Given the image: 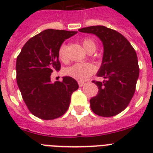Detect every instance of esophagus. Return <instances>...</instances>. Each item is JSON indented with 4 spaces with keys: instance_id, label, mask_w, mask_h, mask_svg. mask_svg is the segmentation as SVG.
Instances as JSON below:
<instances>
[{
    "instance_id": "1",
    "label": "esophagus",
    "mask_w": 153,
    "mask_h": 153,
    "mask_svg": "<svg viewBox=\"0 0 153 153\" xmlns=\"http://www.w3.org/2000/svg\"><path fill=\"white\" fill-rule=\"evenodd\" d=\"M84 85H85V82H79V86H80V87L83 86Z\"/></svg>"
}]
</instances>
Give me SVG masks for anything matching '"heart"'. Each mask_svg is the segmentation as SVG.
Returning <instances> with one entry per match:
<instances>
[{"instance_id": "obj_1", "label": "heart", "mask_w": 153, "mask_h": 153, "mask_svg": "<svg viewBox=\"0 0 153 153\" xmlns=\"http://www.w3.org/2000/svg\"><path fill=\"white\" fill-rule=\"evenodd\" d=\"M82 46L87 52L92 53L96 50V43L93 39L88 37L84 38L82 40ZM58 57L60 61L67 62V57L66 55V45L62 44L60 46L58 51ZM96 71V67L94 65L89 62H78L72 65L71 67L65 69V74L67 76L71 77L73 79L79 81H85L89 77Z\"/></svg>"}]
</instances>
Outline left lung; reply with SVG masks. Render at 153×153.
<instances>
[{"mask_svg": "<svg viewBox=\"0 0 153 153\" xmlns=\"http://www.w3.org/2000/svg\"><path fill=\"white\" fill-rule=\"evenodd\" d=\"M79 31L96 35L104 48L97 75L105 80L93 81L98 92L90 100L91 109L98 116H115L128 106L135 93L140 71L137 53L128 39L114 29L98 25Z\"/></svg>", "mask_w": 153, "mask_h": 153, "instance_id": "1", "label": "left lung"}]
</instances>
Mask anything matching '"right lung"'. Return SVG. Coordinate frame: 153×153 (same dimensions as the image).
<instances>
[{
  "mask_svg": "<svg viewBox=\"0 0 153 153\" xmlns=\"http://www.w3.org/2000/svg\"><path fill=\"white\" fill-rule=\"evenodd\" d=\"M78 32L47 29L24 45L16 59V82L23 100L34 116L43 120L59 117L69 108L72 93L78 90L75 79L65 76L51 82L53 71H59L58 51L65 39Z\"/></svg>",
  "mask_w": 153,
  "mask_h": 153,
  "instance_id": "add662e5",
  "label": "right lung"
}]
</instances>
